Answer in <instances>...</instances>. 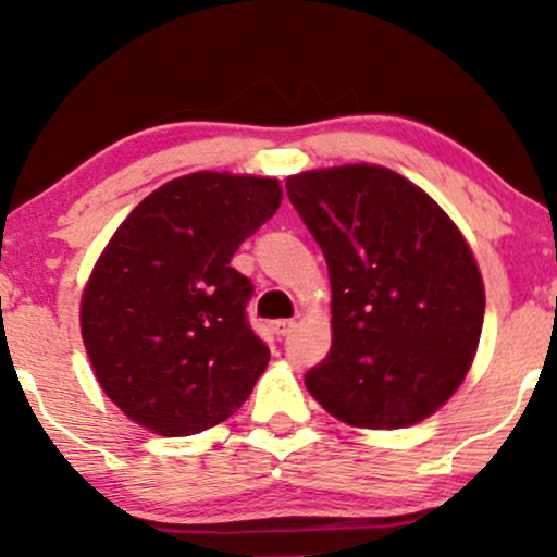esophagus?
<instances>
[{
    "label": "esophagus",
    "instance_id": "esophagus-1",
    "mask_svg": "<svg viewBox=\"0 0 557 557\" xmlns=\"http://www.w3.org/2000/svg\"><path fill=\"white\" fill-rule=\"evenodd\" d=\"M293 327H296V322H293V319H277V322L272 324L274 335H277V337H285V335H290Z\"/></svg>",
    "mask_w": 557,
    "mask_h": 557
}]
</instances>
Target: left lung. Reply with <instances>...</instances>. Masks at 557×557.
<instances>
[{
	"instance_id": "left-lung-1",
	"label": "left lung",
	"mask_w": 557,
	"mask_h": 557,
	"mask_svg": "<svg viewBox=\"0 0 557 557\" xmlns=\"http://www.w3.org/2000/svg\"><path fill=\"white\" fill-rule=\"evenodd\" d=\"M332 287V345L306 374L324 411L359 430L419 424L469 374L484 283L456 222L380 164L306 170L285 183Z\"/></svg>"
}]
</instances>
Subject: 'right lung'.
Returning <instances> with one entry per match:
<instances>
[{
  "label": "right lung",
  "mask_w": 557,
  "mask_h": 557,
  "mask_svg": "<svg viewBox=\"0 0 557 557\" xmlns=\"http://www.w3.org/2000/svg\"><path fill=\"white\" fill-rule=\"evenodd\" d=\"M277 177L190 172L125 216L81 296L99 387L127 419L188 437L233 417L270 363L230 259L280 209Z\"/></svg>",
  "instance_id": "1"
}]
</instances>
